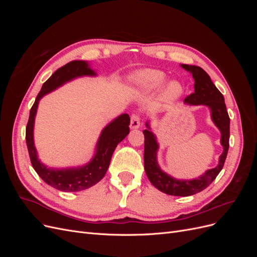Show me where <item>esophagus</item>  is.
Instances as JSON below:
<instances>
[{"label": "esophagus", "mask_w": 257, "mask_h": 257, "mask_svg": "<svg viewBox=\"0 0 257 257\" xmlns=\"http://www.w3.org/2000/svg\"><path fill=\"white\" fill-rule=\"evenodd\" d=\"M139 126H141V121H139V116L137 114H132L131 123H130L131 130H136Z\"/></svg>", "instance_id": "1"}]
</instances>
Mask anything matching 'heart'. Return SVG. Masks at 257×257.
I'll use <instances>...</instances> for the list:
<instances>
[{
  "label": "heart",
  "mask_w": 257,
  "mask_h": 257,
  "mask_svg": "<svg viewBox=\"0 0 257 257\" xmlns=\"http://www.w3.org/2000/svg\"><path fill=\"white\" fill-rule=\"evenodd\" d=\"M166 81L167 77L164 73L151 68L138 69L128 77L131 87L144 94H154L164 87ZM182 85L177 81H172L162 90L160 102L164 105L173 104L182 95Z\"/></svg>",
  "instance_id": "1"
}]
</instances>
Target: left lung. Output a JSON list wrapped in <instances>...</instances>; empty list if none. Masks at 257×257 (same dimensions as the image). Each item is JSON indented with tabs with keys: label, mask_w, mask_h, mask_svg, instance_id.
<instances>
[{
	"label": "left lung",
	"mask_w": 257,
	"mask_h": 257,
	"mask_svg": "<svg viewBox=\"0 0 257 257\" xmlns=\"http://www.w3.org/2000/svg\"><path fill=\"white\" fill-rule=\"evenodd\" d=\"M192 74L195 83H194V93L185 97L184 104L190 106L203 105L209 108L211 112V120L215 126L221 132V145L223 152L219 158V164L216 167L208 169L198 178L191 180H180L169 176L161 169L158 162L159 144L150 127L149 121L146 122L147 130L144 131L145 135V170L150 182L161 192L174 196H190L205 190L211 183L222 170L229 147V116L224 102V96L217 90L211 81L210 76L203 68L196 65L181 64Z\"/></svg>",
	"instance_id": "left-lung-1"
}]
</instances>
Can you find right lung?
I'll use <instances>...</instances> for the list:
<instances>
[{"label":"right lung","instance_id":"add662e5","mask_svg":"<svg viewBox=\"0 0 257 257\" xmlns=\"http://www.w3.org/2000/svg\"><path fill=\"white\" fill-rule=\"evenodd\" d=\"M82 76H96L88 62L75 60L54 72L46 81L30 110L26 130V141L31 163L37 175L52 188L63 192H78L89 189L102 180L105 176L114 149L130 133V115L120 114L103 128L95 146V153L92 160L82 166L67 168H51L38 160L34 145V122L38 103L48 93L61 85Z\"/></svg>","mask_w":257,"mask_h":257}]
</instances>
